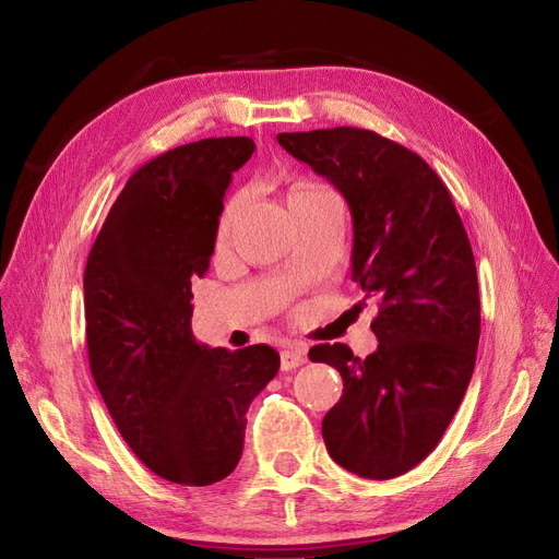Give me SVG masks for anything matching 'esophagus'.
I'll return each mask as SVG.
<instances>
[{
    "label": "esophagus",
    "mask_w": 559,
    "mask_h": 559,
    "mask_svg": "<svg viewBox=\"0 0 559 559\" xmlns=\"http://www.w3.org/2000/svg\"><path fill=\"white\" fill-rule=\"evenodd\" d=\"M307 362V350L302 346H288L282 350L280 355V365H282V371H292V369H298Z\"/></svg>",
    "instance_id": "34e87169"
}]
</instances>
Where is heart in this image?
Returning <instances> with one entry per match:
<instances>
[{
  "label": "heart",
  "instance_id": "obj_1",
  "mask_svg": "<svg viewBox=\"0 0 559 559\" xmlns=\"http://www.w3.org/2000/svg\"><path fill=\"white\" fill-rule=\"evenodd\" d=\"M309 188H317V183H311V181H296L292 188H288V194H296V192H302V190H309ZM234 213H236V206H229V209L225 211V215H222L219 236L227 234V229H229V225H231V219H234Z\"/></svg>",
  "mask_w": 559,
  "mask_h": 559
}]
</instances>
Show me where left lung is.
<instances>
[{
    "label": "left lung",
    "mask_w": 559,
    "mask_h": 559,
    "mask_svg": "<svg viewBox=\"0 0 559 559\" xmlns=\"http://www.w3.org/2000/svg\"><path fill=\"white\" fill-rule=\"evenodd\" d=\"M277 142L342 192L353 217L350 280L381 300L378 348L319 344L311 362L342 373L323 417L334 463L392 479L427 459L475 371L479 286L452 194L417 153L362 128L280 132Z\"/></svg>",
    "instance_id": "8db88e82"
}]
</instances>
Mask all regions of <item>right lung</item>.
<instances>
[{
    "instance_id": "right-lung-1",
    "label": "right lung",
    "mask_w": 559,
    "mask_h": 559,
    "mask_svg": "<svg viewBox=\"0 0 559 559\" xmlns=\"http://www.w3.org/2000/svg\"><path fill=\"white\" fill-rule=\"evenodd\" d=\"M250 138L176 146L128 178L86 259V348L128 448L158 477L209 486L234 473L245 415L273 381L265 344L209 348L192 334V277L209 271L231 174Z\"/></svg>"
}]
</instances>
